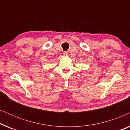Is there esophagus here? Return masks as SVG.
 <instances>
[{
	"label": "esophagus",
	"instance_id": "34e87169",
	"mask_svg": "<svg viewBox=\"0 0 130 130\" xmlns=\"http://www.w3.org/2000/svg\"><path fill=\"white\" fill-rule=\"evenodd\" d=\"M63 54L64 55V56H67V55H68V52H67V51H64Z\"/></svg>",
	"mask_w": 130,
	"mask_h": 130
}]
</instances>
